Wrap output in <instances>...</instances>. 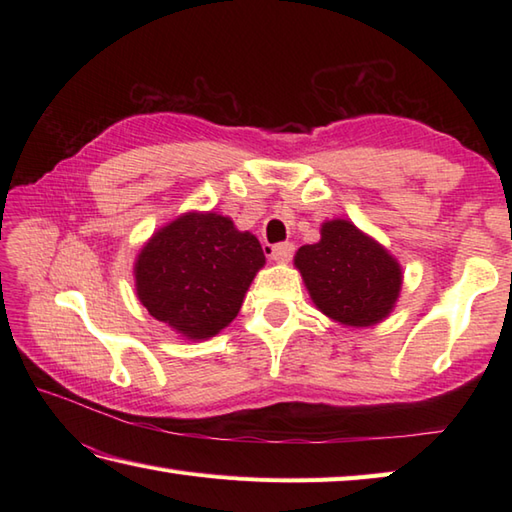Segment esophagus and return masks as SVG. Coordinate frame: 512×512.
Wrapping results in <instances>:
<instances>
[{"mask_svg":"<svg viewBox=\"0 0 512 512\" xmlns=\"http://www.w3.org/2000/svg\"><path fill=\"white\" fill-rule=\"evenodd\" d=\"M266 253L275 259V262H290L292 255H295V244L292 242H279V244H268Z\"/></svg>","mask_w":512,"mask_h":512,"instance_id":"obj_1","label":"esophagus"}]
</instances>
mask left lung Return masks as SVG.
Listing matches in <instances>:
<instances>
[{
	"mask_svg": "<svg viewBox=\"0 0 512 512\" xmlns=\"http://www.w3.org/2000/svg\"><path fill=\"white\" fill-rule=\"evenodd\" d=\"M295 264L317 308L339 323L374 325L398 299L400 266L352 222H325L321 242L301 246Z\"/></svg>",
	"mask_w": 512,
	"mask_h": 512,
	"instance_id": "left-lung-1",
	"label": "left lung"
}]
</instances>
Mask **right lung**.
I'll use <instances>...</instances> for the list:
<instances>
[{
    "mask_svg": "<svg viewBox=\"0 0 512 512\" xmlns=\"http://www.w3.org/2000/svg\"><path fill=\"white\" fill-rule=\"evenodd\" d=\"M266 257L259 239L228 217L187 213L160 228L136 262L138 299L151 317L189 339L231 323Z\"/></svg>",
    "mask_w": 512,
    "mask_h": 512,
    "instance_id": "add662e5",
    "label": "right lung"
}]
</instances>
